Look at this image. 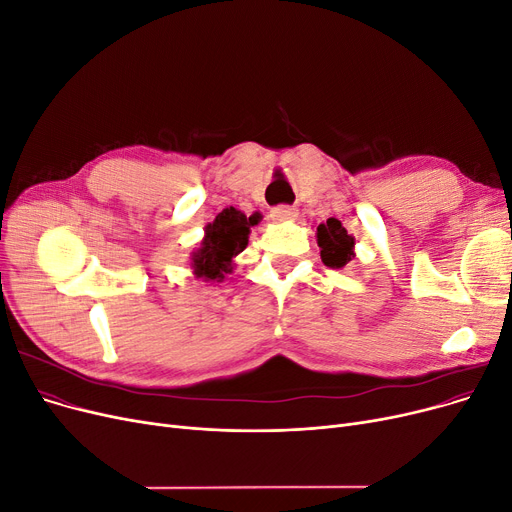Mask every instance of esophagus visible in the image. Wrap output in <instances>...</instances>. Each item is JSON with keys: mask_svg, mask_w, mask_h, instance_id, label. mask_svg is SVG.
I'll list each match as a JSON object with an SVG mask.
<instances>
[{"mask_svg": "<svg viewBox=\"0 0 512 512\" xmlns=\"http://www.w3.org/2000/svg\"><path fill=\"white\" fill-rule=\"evenodd\" d=\"M296 216H298V210L291 206H277L271 210L273 221H294Z\"/></svg>", "mask_w": 512, "mask_h": 512, "instance_id": "esophagus-1", "label": "esophagus"}]
</instances>
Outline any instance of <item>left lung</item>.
I'll return each mask as SVG.
<instances>
[{
  "label": "left lung",
  "instance_id": "1",
  "mask_svg": "<svg viewBox=\"0 0 512 512\" xmlns=\"http://www.w3.org/2000/svg\"><path fill=\"white\" fill-rule=\"evenodd\" d=\"M316 243L321 248V260L331 269H344L354 258V237L337 218H327V223L316 227Z\"/></svg>",
  "mask_w": 512,
  "mask_h": 512
}]
</instances>
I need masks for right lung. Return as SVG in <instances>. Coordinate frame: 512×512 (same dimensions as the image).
<instances>
[{"label":"right lung","mask_w":512,"mask_h":512,"mask_svg":"<svg viewBox=\"0 0 512 512\" xmlns=\"http://www.w3.org/2000/svg\"><path fill=\"white\" fill-rule=\"evenodd\" d=\"M260 214L246 216L237 208H225L212 223L206 225V235L200 248L191 256L193 275L204 281L221 283L233 271V258L246 250L248 235L260 223Z\"/></svg>","instance_id":"right-lung-1"}]
</instances>
